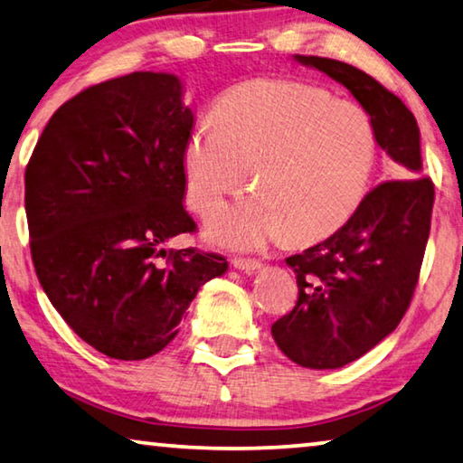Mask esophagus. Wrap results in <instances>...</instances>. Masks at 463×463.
Instances as JSON below:
<instances>
[{"instance_id":"1","label":"esophagus","mask_w":463,"mask_h":463,"mask_svg":"<svg viewBox=\"0 0 463 463\" xmlns=\"http://www.w3.org/2000/svg\"><path fill=\"white\" fill-rule=\"evenodd\" d=\"M232 266L243 269V271H255L261 268V261L260 260H249V258H232Z\"/></svg>"}]
</instances>
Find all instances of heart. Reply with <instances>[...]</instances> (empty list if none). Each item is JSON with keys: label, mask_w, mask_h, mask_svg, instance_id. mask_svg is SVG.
<instances>
[{"label": "heart", "mask_w": 463, "mask_h": 463, "mask_svg": "<svg viewBox=\"0 0 463 463\" xmlns=\"http://www.w3.org/2000/svg\"><path fill=\"white\" fill-rule=\"evenodd\" d=\"M377 160L366 109L300 80H251L226 92L216 123L192 129L183 152L189 208L210 216L253 171L258 194L210 226L212 239L258 249L286 234L313 243L342 229L363 203Z\"/></svg>", "instance_id": "heart-1"}]
</instances>
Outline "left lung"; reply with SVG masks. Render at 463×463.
Listing matches in <instances>:
<instances>
[{
  "label": "left lung",
  "mask_w": 463,
  "mask_h": 463,
  "mask_svg": "<svg viewBox=\"0 0 463 463\" xmlns=\"http://www.w3.org/2000/svg\"><path fill=\"white\" fill-rule=\"evenodd\" d=\"M354 94L377 144L403 179L379 183L342 229L290 255L298 298L271 326L286 356L307 369H340L390 335L412 303L430 232L435 183L422 175L420 131L400 97L354 65L297 55Z\"/></svg>",
  "instance_id": "left-lung-1"
}]
</instances>
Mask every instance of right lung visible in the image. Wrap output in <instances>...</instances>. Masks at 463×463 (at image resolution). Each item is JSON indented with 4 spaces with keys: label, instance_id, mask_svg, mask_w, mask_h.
<instances>
[{
    "label": "right lung",
    "instance_id": "obj_1",
    "mask_svg": "<svg viewBox=\"0 0 463 463\" xmlns=\"http://www.w3.org/2000/svg\"><path fill=\"white\" fill-rule=\"evenodd\" d=\"M192 128L177 78L134 71L63 102L26 165L36 278L65 324L109 358L163 350L200 286L229 266L163 247L197 231L183 208Z\"/></svg>",
    "mask_w": 463,
    "mask_h": 463
}]
</instances>
